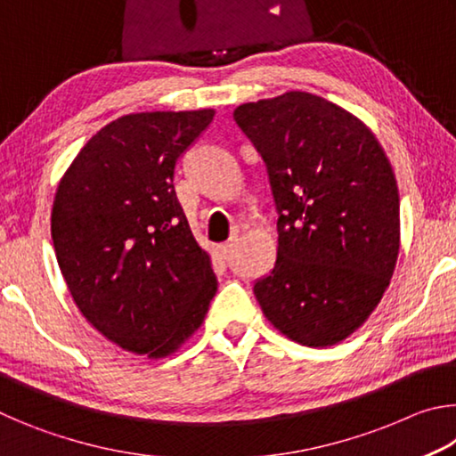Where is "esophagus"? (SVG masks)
<instances>
[{"mask_svg": "<svg viewBox=\"0 0 456 456\" xmlns=\"http://www.w3.org/2000/svg\"><path fill=\"white\" fill-rule=\"evenodd\" d=\"M235 243H237V239H235V237H231L229 241H225V243H223V245L219 247V251H221L223 256H225V257H229L231 253H233V249H235Z\"/></svg>", "mask_w": 456, "mask_h": 456, "instance_id": "obj_1", "label": "esophagus"}]
</instances>
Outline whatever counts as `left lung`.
<instances>
[{
  "mask_svg": "<svg viewBox=\"0 0 456 456\" xmlns=\"http://www.w3.org/2000/svg\"><path fill=\"white\" fill-rule=\"evenodd\" d=\"M264 159L277 209V259L253 285L293 342L326 348L380 302L400 249L396 176L364 122L310 92L235 108Z\"/></svg>",
  "mask_w": 456,
  "mask_h": 456,
  "instance_id": "obj_1",
  "label": "left lung"
}]
</instances>
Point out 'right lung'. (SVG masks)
Masks as SVG:
<instances>
[{
	"instance_id": "1",
	"label": "right lung",
	"mask_w": 456,
	"mask_h": 456,
	"mask_svg": "<svg viewBox=\"0 0 456 456\" xmlns=\"http://www.w3.org/2000/svg\"><path fill=\"white\" fill-rule=\"evenodd\" d=\"M215 110L136 112L84 144L61 176L52 241L78 310L122 350L171 356L217 291L175 192L181 154Z\"/></svg>"
}]
</instances>
